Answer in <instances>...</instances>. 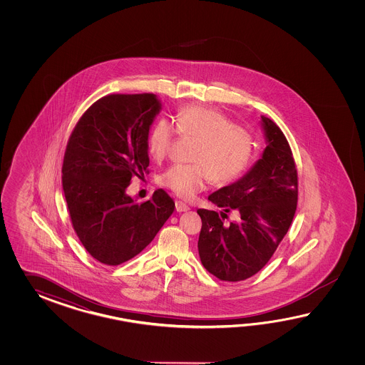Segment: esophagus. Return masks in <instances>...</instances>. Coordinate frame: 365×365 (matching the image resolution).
<instances>
[{
  "instance_id": "34e87169",
  "label": "esophagus",
  "mask_w": 365,
  "mask_h": 365,
  "mask_svg": "<svg viewBox=\"0 0 365 365\" xmlns=\"http://www.w3.org/2000/svg\"><path fill=\"white\" fill-rule=\"evenodd\" d=\"M175 206H176V211H178V212H184V211H187V210L190 209V207L182 201H176Z\"/></svg>"
}]
</instances>
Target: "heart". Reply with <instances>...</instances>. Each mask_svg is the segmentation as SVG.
Returning a JSON list of instances; mask_svg holds the SVG:
<instances>
[{"instance_id":"heart-1","label":"heart","mask_w":365,"mask_h":365,"mask_svg":"<svg viewBox=\"0 0 365 365\" xmlns=\"http://www.w3.org/2000/svg\"><path fill=\"white\" fill-rule=\"evenodd\" d=\"M176 129L182 137L200 140L194 148V164H178L160 176V184L184 200H192L210 181L225 185L248 168L255 153L253 135L237 126L220 110L190 106L176 116ZM175 129L165 118L158 120L148 135V151L158 162L168 155Z\"/></svg>"}]
</instances>
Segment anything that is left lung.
<instances>
[{
    "mask_svg": "<svg viewBox=\"0 0 365 365\" xmlns=\"http://www.w3.org/2000/svg\"><path fill=\"white\" fill-rule=\"evenodd\" d=\"M266 148L241 179L209 195L217 211L200 209L198 253L205 269L220 280L248 279L269 262L286 236L297 205V172L279 128L261 116ZM238 220L223 224L226 212Z\"/></svg>",
    "mask_w": 365,
    "mask_h": 365,
    "instance_id": "left-lung-1",
    "label": "left lung"
}]
</instances>
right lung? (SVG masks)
I'll use <instances>...</instances> for the list:
<instances>
[{
  "instance_id": "obj_1",
  "label": "right lung",
  "mask_w": 365,
  "mask_h": 365,
  "mask_svg": "<svg viewBox=\"0 0 365 365\" xmlns=\"http://www.w3.org/2000/svg\"><path fill=\"white\" fill-rule=\"evenodd\" d=\"M162 101L154 93L108 95L86 110L70 135L62 189L71 223L101 264H123L154 240L175 210L162 189L137 203L132 178L148 173V135Z\"/></svg>"
}]
</instances>
